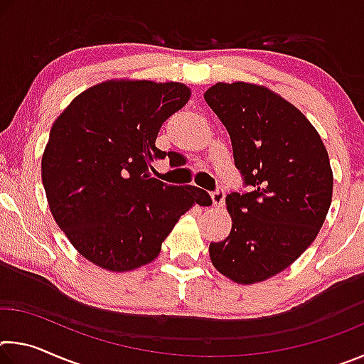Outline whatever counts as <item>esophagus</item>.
I'll use <instances>...</instances> for the list:
<instances>
[{
	"label": "esophagus",
	"instance_id": "1",
	"mask_svg": "<svg viewBox=\"0 0 364 364\" xmlns=\"http://www.w3.org/2000/svg\"><path fill=\"white\" fill-rule=\"evenodd\" d=\"M225 189L221 188V186H218L217 189L213 191L212 193V200H213V205H217V207H223L225 205Z\"/></svg>",
	"mask_w": 364,
	"mask_h": 364
}]
</instances>
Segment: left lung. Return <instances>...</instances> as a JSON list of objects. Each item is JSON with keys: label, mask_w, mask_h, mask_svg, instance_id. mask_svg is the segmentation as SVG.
<instances>
[{"label": "left lung", "mask_w": 364, "mask_h": 364, "mask_svg": "<svg viewBox=\"0 0 364 364\" xmlns=\"http://www.w3.org/2000/svg\"><path fill=\"white\" fill-rule=\"evenodd\" d=\"M205 101L231 136L242 186L226 196L232 228L208 252L221 274L254 284L278 274L315 241L332 199L328 151L306 117L263 86L208 88Z\"/></svg>", "instance_id": "left-lung-1"}]
</instances>
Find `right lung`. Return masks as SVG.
<instances>
[{
    "label": "right lung",
    "mask_w": 364,
    "mask_h": 364,
    "mask_svg": "<svg viewBox=\"0 0 364 364\" xmlns=\"http://www.w3.org/2000/svg\"><path fill=\"white\" fill-rule=\"evenodd\" d=\"M181 83L106 82L77 96L58 117L41 160L49 208L86 260L109 271L152 262L164 239L207 191L152 178L162 123L188 102Z\"/></svg>",
    "instance_id": "add662e5"
}]
</instances>
